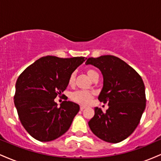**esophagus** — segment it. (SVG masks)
<instances>
[{
  "mask_svg": "<svg viewBox=\"0 0 161 161\" xmlns=\"http://www.w3.org/2000/svg\"><path fill=\"white\" fill-rule=\"evenodd\" d=\"M84 109H86V107L82 106V105H81V106H80V110H82H82H84Z\"/></svg>",
  "mask_w": 161,
  "mask_h": 161,
  "instance_id": "1",
  "label": "esophagus"
}]
</instances>
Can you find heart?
Wrapping results in <instances>:
<instances>
[{
    "label": "heart",
    "mask_w": 161,
    "mask_h": 161,
    "mask_svg": "<svg viewBox=\"0 0 161 161\" xmlns=\"http://www.w3.org/2000/svg\"><path fill=\"white\" fill-rule=\"evenodd\" d=\"M86 73L88 74V77L90 79H93L96 75H98V73L95 71V70L92 69H88L86 70ZM75 73H73L70 75L69 78V84L72 85L75 82ZM71 99L73 101H74L75 102L79 103V104L86 105L89 104L91 102V101L93 99L94 97V94L91 92L88 91H84V90H79V91H76L73 93L71 94Z\"/></svg>",
    "instance_id": "obj_1"
}]
</instances>
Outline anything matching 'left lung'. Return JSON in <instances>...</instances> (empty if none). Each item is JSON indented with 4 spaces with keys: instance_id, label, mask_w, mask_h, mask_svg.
<instances>
[{
    "instance_id": "left-lung-1",
    "label": "left lung",
    "mask_w": 161,
    "mask_h": 161,
    "mask_svg": "<svg viewBox=\"0 0 161 161\" xmlns=\"http://www.w3.org/2000/svg\"><path fill=\"white\" fill-rule=\"evenodd\" d=\"M86 64L101 70L104 84L98 100L109 106L105 113L95 108L88 125L96 136L105 142L123 141L138 126L145 109L143 80L133 68L113 55L89 57Z\"/></svg>"
}]
</instances>
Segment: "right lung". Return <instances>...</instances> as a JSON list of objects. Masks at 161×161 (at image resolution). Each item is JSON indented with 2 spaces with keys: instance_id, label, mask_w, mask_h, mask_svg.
Returning <instances> with one entry per match:
<instances>
[{
  "instance_id": "right-lung-1",
  "label": "right lung",
  "mask_w": 161,
  "mask_h": 161,
  "mask_svg": "<svg viewBox=\"0 0 161 161\" xmlns=\"http://www.w3.org/2000/svg\"><path fill=\"white\" fill-rule=\"evenodd\" d=\"M86 58L41 57L25 69L16 83L14 104L22 125L40 142H50L69 129L79 110V104L54 101L69 84L70 75Z\"/></svg>"
}]
</instances>
